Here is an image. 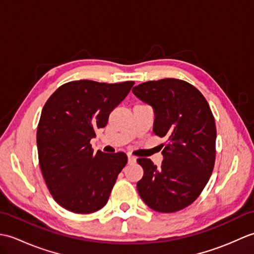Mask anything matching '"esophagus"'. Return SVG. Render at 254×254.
I'll return each instance as SVG.
<instances>
[{
	"label": "esophagus",
	"instance_id": "1",
	"mask_svg": "<svg viewBox=\"0 0 254 254\" xmlns=\"http://www.w3.org/2000/svg\"><path fill=\"white\" fill-rule=\"evenodd\" d=\"M127 160H128V164H132V163H135V160H136V158L134 157L133 155H131V154H128L127 155Z\"/></svg>",
	"mask_w": 254,
	"mask_h": 254
}]
</instances>
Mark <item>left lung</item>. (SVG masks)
<instances>
[{"mask_svg":"<svg viewBox=\"0 0 254 254\" xmlns=\"http://www.w3.org/2000/svg\"><path fill=\"white\" fill-rule=\"evenodd\" d=\"M154 108L153 131L166 137L160 167L138 158L144 175L137 191L156 212L174 213L192 204L212 175L216 157V126L201 91L177 78L149 80L132 89Z\"/></svg>","mask_w":254,"mask_h":254,"instance_id":"left-lung-1","label":"left lung"}]
</instances>
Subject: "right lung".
Instances as JSON below:
<instances>
[{
  "instance_id": "obj_1",
  "label": "right lung",
  "mask_w": 254,
  "mask_h": 254,
  "mask_svg": "<svg viewBox=\"0 0 254 254\" xmlns=\"http://www.w3.org/2000/svg\"><path fill=\"white\" fill-rule=\"evenodd\" d=\"M133 85L132 80H73L60 86L44 106L37 128L40 169L52 197L69 212L94 213L109 199L127 156L94 154L90 139L107 126L110 112Z\"/></svg>"
}]
</instances>
